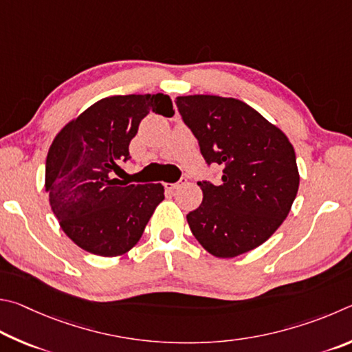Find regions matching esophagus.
<instances>
[{"label": "esophagus", "instance_id": "esophagus-1", "mask_svg": "<svg viewBox=\"0 0 352 352\" xmlns=\"http://www.w3.org/2000/svg\"><path fill=\"white\" fill-rule=\"evenodd\" d=\"M186 182H187L186 177H181V181H177V182H173V184L166 182V184H165V188H166V190H176V188L182 187Z\"/></svg>", "mask_w": 352, "mask_h": 352}]
</instances>
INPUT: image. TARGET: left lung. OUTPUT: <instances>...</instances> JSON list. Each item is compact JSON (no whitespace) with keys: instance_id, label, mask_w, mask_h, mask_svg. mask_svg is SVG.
<instances>
[{"instance_id":"8db88e82","label":"left lung","mask_w":352,"mask_h":352,"mask_svg":"<svg viewBox=\"0 0 352 352\" xmlns=\"http://www.w3.org/2000/svg\"><path fill=\"white\" fill-rule=\"evenodd\" d=\"M182 120L221 184L198 182L202 204L187 214L208 254L233 258L261 245L286 219L298 192V168L286 134L248 103L219 96L176 97Z\"/></svg>"}]
</instances>
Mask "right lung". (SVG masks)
<instances>
[{"label":"right lung","instance_id":"obj_1","mask_svg":"<svg viewBox=\"0 0 352 352\" xmlns=\"http://www.w3.org/2000/svg\"><path fill=\"white\" fill-rule=\"evenodd\" d=\"M150 113L171 117V98H102L67 123L49 148L45 186L51 208L66 235L89 254H126L164 199L160 184H126L114 176L129 159V142Z\"/></svg>","mask_w":352,"mask_h":352}]
</instances>
